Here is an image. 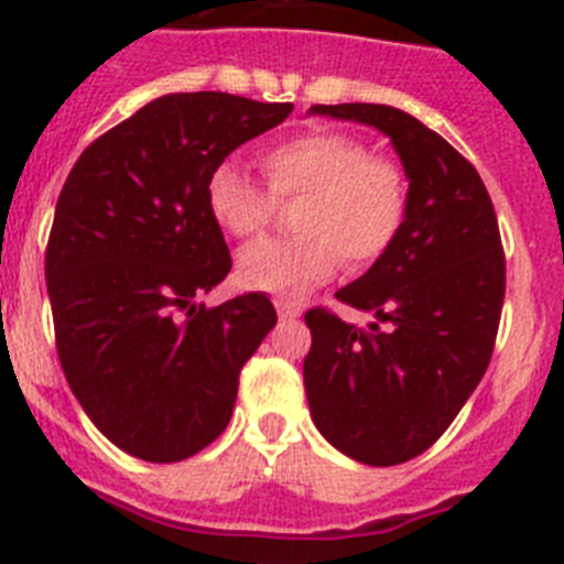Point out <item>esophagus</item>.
<instances>
[{
	"instance_id": "1",
	"label": "esophagus",
	"mask_w": 564,
	"mask_h": 564,
	"mask_svg": "<svg viewBox=\"0 0 564 564\" xmlns=\"http://www.w3.org/2000/svg\"><path fill=\"white\" fill-rule=\"evenodd\" d=\"M273 305H276L279 319H296V316H302V302L296 300H276Z\"/></svg>"
}]
</instances>
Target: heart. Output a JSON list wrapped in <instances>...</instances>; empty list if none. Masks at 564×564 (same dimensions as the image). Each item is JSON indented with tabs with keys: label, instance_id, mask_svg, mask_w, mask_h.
<instances>
[{
	"label": "heart",
	"instance_id": "1",
	"mask_svg": "<svg viewBox=\"0 0 564 564\" xmlns=\"http://www.w3.org/2000/svg\"><path fill=\"white\" fill-rule=\"evenodd\" d=\"M268 191L223 162L205 187L208 214L225 234L250 239L268 230L276 202L300 199L288 242L239 250L236 279L248 291L302 296L328 282L341 259L362 271L388 253L408 216V176L388 156H368L359 139L314 131L271 144L259 156Z\"/></svg>",
	"mask_w": 564,
	"mask_h": 564
}]
</instances>
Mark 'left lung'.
<instances>
[{"label": "left lung", "instance_id": "8db88e82", "mask_svg": "<svg viewBox=\"0 0 564 564\" xmlns=\"http://www.w3.org/2000/svg\"><path fill=\"white\" fill-rule=\"evenodd\" d=\"M307 113L377 128L408 176L393 248L336 291L377 322L356 328L325 307L305 314L314 425L350 459L388 468L440 440L488 370L505 300L497 214L468 159L405 110L348 102Z\"/></svg>", "mask_w": 564, "mask_h": 564}]
</instances>
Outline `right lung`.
Wrapping results in <instances>:
<instances>
[{"label": "right lung", "mask_w": 564, "mask_h": 564, "mask_svg": "<svg viewBox=\"0 0 564 564\" xmlns=\"http://www.w3.org/2000/svg\"><path fill=\"white\" fill-rule=\"evenodd\" d=\"M291 102L167 94L67 173L45 253L56 350L82 411L124 454L180 462L228 427L239 370L276 325L264 293L194 305L228 276L205 187Z\"/></svg>", "instance_id": "1"}]
</instances>
